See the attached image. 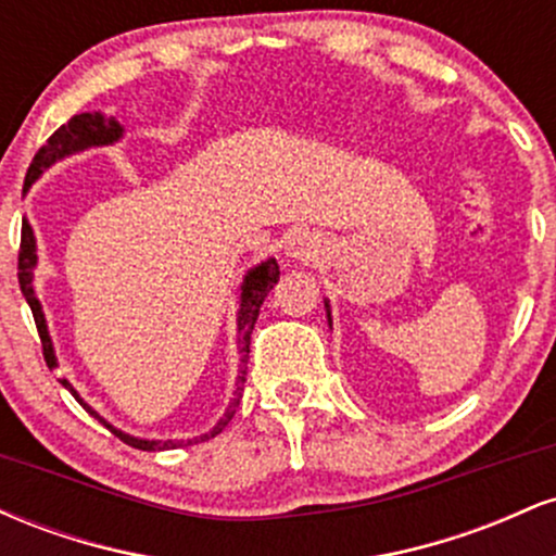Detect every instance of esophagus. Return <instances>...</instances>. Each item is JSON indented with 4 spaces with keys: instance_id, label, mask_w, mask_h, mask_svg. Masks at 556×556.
I'll return each mask as SVG.
<instances>
[{
    "instance_id": "34e87169",
    "label": "esophagus",
    "mask_w": 556,
    "mask_h": 556,
    "mask_svg": "<svg viewBox=\"0 0 556 556\" xmlns=\"http://www.w3.org/2000/svg\"><path fill=\"white\" fill-rule=\"evenodd\" d=\"M287 253H290V258L303 261V264H314V261H318V256L324 253V245H321V240L314 238V235L303 232V235H298V238L290 240Z\"/></svg>"
}]
</instances>
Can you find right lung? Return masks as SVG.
I'll list each match as a JSON object with an SVG mask.
<instances>
[{"label":"right lung","mask_w":556,"mask_h":556,"mask_svg":"<svg viewBox=\"0 0 556 556\" xmlns=\"http://www.w3.org/2000/svg\"><path fill=\"white\" fill-rule=\"evenodd\" d=\"M119 136H123V127L114 117H106V114H99V112H83V114H75V117H70L65 125L60 127V130H54L52 136H49L47 143L41 146V149L36 151L34 162H30L28 167V175H25V188H30V182L36 180L38 175H41L43 169L49 167V164H54L56 159L67 156V154H75V151H83L88 149V146H106V143H114ZM34 266H36V238H34V229H30L28 222L23 219V229H21V251H17V282H21V292L23 298L28 300L30 305V314H34V321H36V329H38V337H41V348H43V361H47L49 368L56 366V358H54V348H52V340H49V331H47V321H43V314H41V303L36 300V292H34ZM279 279V266L277 261L269 258L264 261V264L256 266V269H251L245 274V282H242V292H240V314H238V331H240V363H242V376H238V392H235L232 402H229L225 418L219 420V424L214 426L212 433H206V437L201 439H208V437H216L225 426L232 420L235 416V407H238L240 402V384L245 381V363H248V353H251V334H253V327H256V318H258V311L261 305H264L266 295L271 292V287L277 285ZM62 387L70 389L73 392V397L80 402L83 407H86L88 413H91L93 418H99L101 424L110 429L114 437L119 439V442L136 446V450H143V452H156V450H175V446H182V442H146V439H136L130 437V433H123L117 429H112L110 424H106L104 418L99 416V413L91 410V407L86 405L78 397V392H75L73 384H70L67 379H60ZM190 444V442H188Z\"/></svg>","instance_id":"add662e5"}]
</instances>
